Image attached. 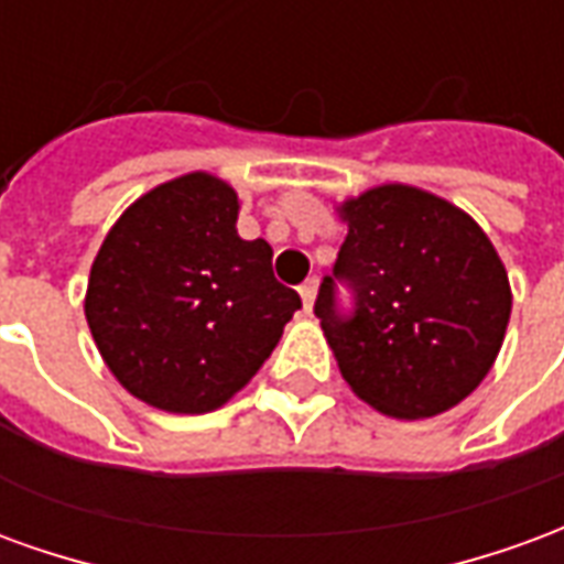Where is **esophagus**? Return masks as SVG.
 Masks as SVG:
<instances>
[{"label":"esophagus","instance_id":"obj_1","mask_svg":"<svg viewBox=\"0 0 564 564\" xmlns=\"http://www.w3.org/2000/svg\"><path fill=\"white\" fill-rule=\"evenodd\" d=\"M299 295H302V305H305V314L314 311V299H317V281H307L299 286Z\"/></svg>","mask_w":564,"mask_h":564}]
</instances>
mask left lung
<instances>
[{
  "label": "left lung",
  "instance_id": "1",
  "mask_svg": "<svg viewBox=\"0 0 564 564\" xmlns=\"http://www.w3.org/2000/svg\"><path fill=\"white\" fill-rule=\"evenodd\" d=\"M347 223L335 276L355 314L319 283L314 314L350 390L395 420H425L468 399L508 332V271L486 232L447 198L380 184L338 205Z\"/></svg>",
  "mask_w": 564,
  "mask_h": 564
}]
</instances>
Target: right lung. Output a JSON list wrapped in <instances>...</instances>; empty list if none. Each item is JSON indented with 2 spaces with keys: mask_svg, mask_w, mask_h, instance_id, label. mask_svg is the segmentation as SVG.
Wrapping results in <instances>:
<instances>
[{
  "mask_svg": "<svg viewBox=\"0 0 564 564\" xmlns=\"http://www.w3.org/2000/svg\"><path fill=\"white\" fill-rule=\"evenodd\" d=\"M238 193L189 172L135 198L93 259L84 314L105 366L150 408L208 414L245 390L302 307L245 241Z\"/></svg>",
  "mask_w": 564,
  "mask_h": 564,
  "instance_id": "add662e5",
  "label": "right lung"
}]
</instances>
